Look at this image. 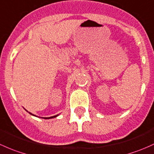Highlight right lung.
<instances>
[{
	"label": "right lung",
	"mask_w": 154,
	"mask_h": 154,
	"mask_svg": "<svg viewBox=\"0 0 154 154\" xmlns=\"http://www.w3.org/2000/svg\"><path fill=\"white\" fill-rule=\"evenodd\" d=\"M30 114H32V115H33V116H35V115H34V114H32V113H29ZM58 115H59V114H57V115H55V116H50V117H42L43 118V119H52V118H54V117H57V116Z\"/></svg>",
	"instance_id": "1"
}]
</instances>
